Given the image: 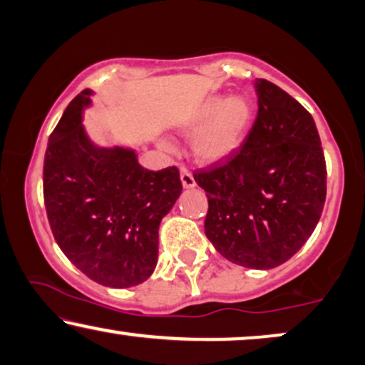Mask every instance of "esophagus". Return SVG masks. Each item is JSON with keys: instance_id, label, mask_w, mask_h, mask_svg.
Segmentation results:
<instances>
[{"instance_id": "obj_1", "label": "esophagus", "mask_w": 365, "mask_h": 365, "mask_svg": "<svg viewBox=\"0 0 365 365\" xmlns=\"http://www.w3.org/2000/svg\"><path fill=\"white\" fill-rule=\"evenodd\" d=\"M180 180H182L183 188H193V187H195V178H193L190 170L185 168V167L180 168Z\"/></svg>"}]
</instances>
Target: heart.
Wrapping results in <instances>:
<instances>
[{"mask_svg":"<svg viewBox=\"0 0 365 365\" xmlns=\"http://www.w3.org/2000/svg\"><path fill=\"white\" fill-rule=\"evenodd\" d=\"M254 121V105L249 96L212 95L203 98L183 123L197 130L192 140L193 155L203 163H218L230 158L244 145Z\"/></svg>","mask_w":365,"mask_h":365,"instance_id":"b5f03b06","label":"heart"}]
</instances>
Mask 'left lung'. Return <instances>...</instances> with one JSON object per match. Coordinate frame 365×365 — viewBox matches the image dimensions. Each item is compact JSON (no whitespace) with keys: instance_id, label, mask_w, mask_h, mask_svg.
I'll return each mask as SVG.
<instances>
[{"instance_id":"8db88e82","label":"left lung","mask_w":365,"mask_h":365,"mask_svg":"<svg viewBox=\"0 0 365 365\" xmlns=\"http://www.w3.org/2000/svg\"><path fill=\"white\" fill-rule=\"evenodd\" d=\"M255 93L259 111L239 152L193 177L207 192L205 235L218 254L269 270L297 254L317 227L327 168L312 115L264 78Z\"/></svg>"}]
</instances>
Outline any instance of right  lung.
Returning a JSON list of instances; mask_svg holds the SVG:
<instances>
[{"label": "right lung", "mask_w": 365, "mask_h": 365, "mask_svg": "<svg viewBox=\"0 0 365 365\" xmlns=\"http://www.w3.org/2000/svg\"><path fill=\"white\" fill-rule=\"evenodd\" d=\"M93 91L71 100L48 138L43 195L48 222L73 265L105 287L153 274L158 228L182 193L177 167L143 168L128 147H98L83 126Z\"/></svg>", "instance_id": "obj_1"}]
</instances>
